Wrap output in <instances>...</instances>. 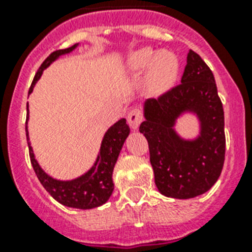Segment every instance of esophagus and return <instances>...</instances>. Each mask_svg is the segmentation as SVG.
<instances>
[{
    "label": "esophagus",
    "mask_w": 252,
    "mask_h": 252,
    "mask_svg": "<svg viewBox=\"0 0 252 252\" xmlns=\"http://www.w3.org/2000/svg\"><path fill=\"white\" fill-rule=\"evenodd\" d=\"M142 119H144V114H142V111L140 108H133L128 114V123L133 129H137L138 126L141 124Z\"/></svg>",
    "instance_id": "34e87169"
}]
</instances>
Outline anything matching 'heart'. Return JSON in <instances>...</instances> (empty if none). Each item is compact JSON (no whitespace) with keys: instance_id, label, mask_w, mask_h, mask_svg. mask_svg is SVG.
Masks as SVG:
<instances>
[{"instance_id":"obj_1","label":"heart","mask_w":252,"mask_h":252,"mask_svg":"<svg viewBox=\"0 0 252 252\" xmlns=\"http://www.w3.org/2000/svg\"><path fill=\"white\" fill-rule=\"evenodd\" d=\"M129 66L138 72L150 66L149 86L154 93L167 90L175 82L179 69L178 60L171 53H156L150 48H142L134 52L129 59Z\"/></svg>"}]
</instances>
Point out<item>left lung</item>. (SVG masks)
Returning a JSON list of instances; mask_svg holds the SVG:
<instances>
[{
  "label": "left lung",
  "instance_id": "left-lung-1",
  "mask_svg": "<svg viewBox=\"0 0 252 252\" xmlns=\"http://www.w3.org/2000/svg\"><path fill=\"white\" fill-rule=\"evenodd\" d=\"M184 110L195 112L202 123V133L193 142L182 140L172 129ZM223 126L215 76L205 61L189 49L180 84L145 103V120L140 126L162 195L191 199L205 193L217 182L225 161Z\"/></svg>",
  "mask_w": 252,
  "mask_h": 252
}]
</instances>
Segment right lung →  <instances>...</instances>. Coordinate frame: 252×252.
I'll return each instance as SVG.
<instances>
[{
	"mask_svg": "<svg viewBox=\"0 0 252 252\" xmlns=\"http://www.w3.org/2000/svg\"><path fill=\"white\" fill-rule=\"evenodd\" d=\"M74 48H76V45H73L70 48L59 49V51L51 53L37 69L36 74L33 77L32 85L30 87L29 94L32 91L33 85L36 84V81L40 78L43 70L49 64H52L57 57L64 55V53H69ZM27 119H29V114H27ZM128 134H129V126L126 124V119L119 120L116 124L111 126L104 134L100 152H99L94 167L78 179L70 180V182H61V180L53 179V178L47 175L41 170L40 166L37 165L36 159L33 158L32 149H31V145L29 142L31 165H32L37 179L40 180V183L43 184V187L59 203H61L65 207L78 208V209L96 208L106 203L114 191L112 171H114L119 153H120L123 144L126 141V138L128 137ZM26 136L29 140L27 126H26Z\"/></svg>",
	"mask_w": 252,
	"mask_h": 252,
	"instance_id": "obj_1",
	"label": "right lung"
}]
</instances>
